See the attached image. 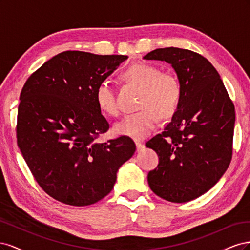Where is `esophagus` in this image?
Returning a JSON list of instances; mask_svg holds the SVG:
<instances>
[{
	"mask_svg": "<svg viewBox=\"0 0 250 250\" xmlns=\"http://www.w3.org/2000/svg\"><path fill=\"white\" fill-rule=\"evenodd\" d=\"M135 146H137V150L141 151L144 148V145L141 142H135Z\"/></svg>",
	"mask_w": 250,
	"mask_h": 250,
	"instance_id": "34e87169",
	"label": "esophagus"
}]
</instances>
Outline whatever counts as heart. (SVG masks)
Here are the masks:
<instances>
[{
	"label": "heart",
	"instance_id": "obj_1",
	"mask_svg": "<svg viewBox=\"0 0 250 250\" xmlns=\"http://www.w3.org/2000/svg\"><path fill=\"white\" fill-rule=\"evenodd\" d=\"M121 78L130 84L142 87L139 107L141 110L129 113L113 126L118 135L143 140L152 132L162 118H170L177 110L181 99L179 79L170 72H161L157 66L134 63L121 74ZM95 98L98 107L104 113L116 116L118 104L112 86L106 81L96 87Z\"/></svg>",
	"mask_w": 250,
	"mask_h": 250
}]
</instances>
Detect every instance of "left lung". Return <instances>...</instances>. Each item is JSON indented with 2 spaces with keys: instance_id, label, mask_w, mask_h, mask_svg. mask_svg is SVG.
Masks as SVG:
<instances>
[{
  "instance_id": "obj_1",
  "label": "left lung",
  "mask_w": 250,
  "mask_h": 250,
  "mask_svg": "<svg viewBox=\"0 0 250 250\" xmlns=\"http://www.w3.org/2000/svg\"><path fill=\"white\" fill-rule=\"evenodd\" d=\"M172 65L181 84V99L171 122L146 146L158 155L148 184L161 198L188 202L222 177L232 156L236 113L217 70L198 53L156 49L144 56Z\"/></svg>"
}]
</instances>
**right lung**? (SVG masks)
Returning <instances> with one entry per match:
<instances>
[{
    "label": "right lung",
    "instance_id": "add662e5",
    "mask_svg": "<svg viewBox=\"0 0 250 250\" xmlns=\"http://www.w3.org/2000/svg\"><path fill=\"white\" fill-rule=\"evenodd\" d=\"M125 55L59 53L30 76L20 96L17 139L36 183L52 198L74 207L110 193L117 172L133 155L128 137L105 143L109 128L95 92Z\"/></svg>",
    "mask_w": 250,
    "mask_h": 250
}]
</instances>
